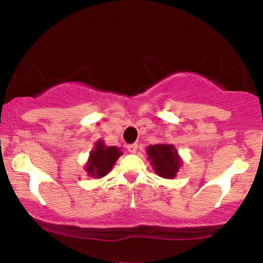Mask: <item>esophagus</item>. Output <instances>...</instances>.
Listing matches in <instances>:
<instances>
[{
  "mask_svg": "<svg viewBox=\"0 0 263 263\" xmlns=\"http://www.w3.org/2000/svg\"><path fill=\"white\" fill-rule=\"evenodd\" d=\"M127 151L129 153H136V151H137V143L127 144Z\"/></svg>",
  "mask_w": 263,
  "mask_h": 263,
  "instance_id": "34e87169",
  "label": "esophagus"
}]
</instances>
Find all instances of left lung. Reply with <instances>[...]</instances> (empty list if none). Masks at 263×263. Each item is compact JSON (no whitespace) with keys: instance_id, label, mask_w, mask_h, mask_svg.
Here are the masks:
<instances>
[{"instance_id":"left-lung-1","label":"left lung","mask_w":263,"mask_h":263,"mask_svg":"<svg viewBox=\"0 0 263 263\" xmlns=\"http://www.w3.org/2000/svg\"><path fill=\"white\" fill-rule=\"evenodd\" d=\"M151 164L158 176L163 178H174L180 167L179 157L172 144H155L147 148Z\"/></svg>"}]
</instances>
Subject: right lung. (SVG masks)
Segmentation results:
<instances>
[{
    "mask_svg": "<svg viewBox=\"0 0 263 263\" xmlns=\"http://www.w3.org/2000/svg\"><path fill=\"white\" fill-rule=\"evenodd\" d=\"M122 153L116 147H106L101 141L96 143L95 149L90 153L89 163L86 165L87 173L91 177L101 178L106 176L111 168L114 167L115 162L117 161Z\"/></svg>",
    "mask_w": 263,
    "mask_h": 263,
    "instance_id": "obj_1",
    "label": "right lung"
}]
</instances>
